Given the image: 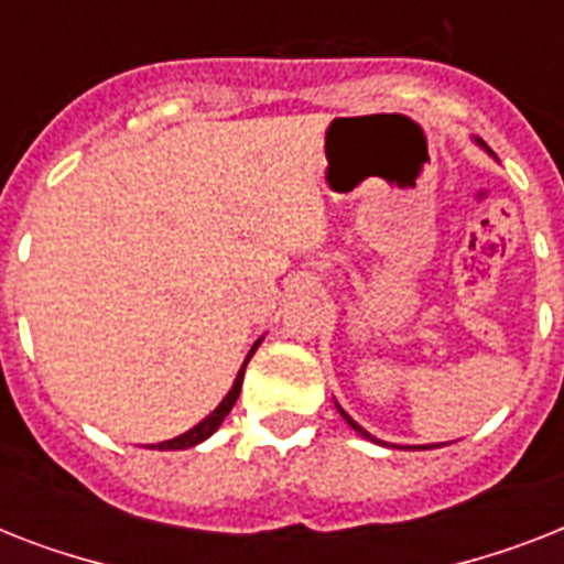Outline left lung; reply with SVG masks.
Wrapping results in <instances>:
<instances>
[{
	"mask_svg": "<svg viewBox=\"0 0 564 564\" xmlns=\"http://www.w3.org/2000/svg\"><path fill=\"white\" fill-rule=\"evenodd\" d=\"M480 145H482V143H480ZM486 152H489V149H486ZM336 410H339V415H343V419L348 421V427H351V430H357V433H360L362 438H369V442H377V445H386V442H380V438H375V436H371L369 430H366V427H360V424H357V421H354L351 415H348V412L343 410V406H339V403H336Z\"/></svg>",
	"mask_w": 564,
	"mask_h": 564,
	"instance_id": "8db88e82",
	"label": "left lung"
}]
</instances>
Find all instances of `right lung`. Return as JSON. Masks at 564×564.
<instances>
[{
    "mask_svg": "<svg viewBox=\"0 0 564 564\" xmlns=\"http://www.w3.org/2000/svg\"><path fill=\"white\" fill-rule=\"evenodd\" d=\"M260 343H263V339H257V343L251 345V351H248V357H246V362H242V369H239L237 380H234V386H230V389H228V394L221 398L219 406H216V410H213L210 415H207V419L198 421V424H195L193 430H187V433H181V436L170 438V442H158V445H152L154 451H187V447L202 445L204 438H210L213 433L219 430V424H221V421H225V415H228V412L234 410V403H237L239 389H242V375H246V366H248V360L254 357L257 345H260Z\"/></svg>",
    "mask_w": 564,
    "mask_h": 564,
    "instance_id": "add662e5",
    "label": "right lung"
}]
</instances>
